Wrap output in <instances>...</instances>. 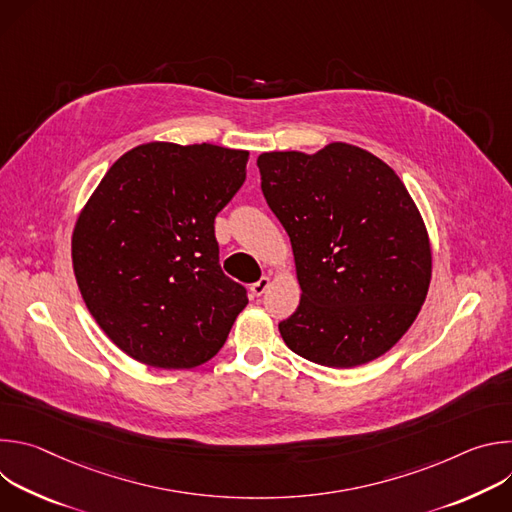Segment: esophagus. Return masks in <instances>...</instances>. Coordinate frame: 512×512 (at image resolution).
Returning a JSON list of instances; mask_svg holds the SVG:
<instances>
[{
	"mask_svg": "<svg viewBox=\"0 0 512 512\" xmlns=\"http://www.w3.org/2000/svg\"><path fill=\"white\" fill-rule=\"evenodd\" d=\"M269 283H271V281H269V277H261L259 281H255V283L251 285V294H253V296H257V298H259V296H263L265 291H267V287H269Z\"/></svg>",
	"mask_w": 512,
	"mask_h": 512,
	"instance_id": "obj_1",
	"label": "esophagus"
}]
</instances>
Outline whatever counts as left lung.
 Listing matches in <instances>:
<instances>
[{"label":"left lung","instance_id":"obj_1","mask_svg":"<svg viewBox=\"0 0 512 512\" xmlns=\"http://www.w3.org/2000/svg\"><path fill=\"white\" fill-rule=\"evenodd\" d=\"M263 196L294 249L298 310L279 322L289 350L352 369L393 348L431 281L423 218L401 178L356 145L257 158Z\"/></svg>","mask_w":512,"mask_h":512}]
</instances>
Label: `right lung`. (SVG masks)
Returning <instances> with one entry per match:
<instances>
[{"mask_svg":"<svg viewBox=\"0 0 512 512\" xmlns=\"http://www.w3.org/2000/svg\"><path fill=\"white\" fill-rule=\"evenodd\" d=\"M249 152L150 141L103 176L72 231V267L101 330L156 369H194L223 348L247 289L218 263L214 218Z\"/></svg>","mask_w":512,"mask_h":512,"instance_id":"add662e5","label":"right lung"}]
</instances>
